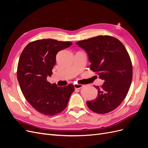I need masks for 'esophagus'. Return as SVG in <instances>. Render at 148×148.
Masks as SVG:
<instances>
[{"label": "esophagus", "mask_w": 148, "mask_h": 148, "mask_svg": "<svg viewBox=\"0 0 148 148\" xmlns=\"http://www.w3.org/2000/svg\"><path fill=\"white\" fill-rule=\"evenodd\" d=\"M73 86H74V88H76V89H79V88H82V87L83 86V85L79 84H73Z\"/></svg>", "instance_id": "obj_1"}]
</instances>
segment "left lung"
I'll use <instances>...</instances> for the list:
<instances>
[{
	"label": "left lung",
	"mask_w": 148,
	"mask_h": 148,
	"mask_svg": "<svg viewBox=\"0 0 148 148\" xmlns=\"http://www.w3.org/2000/svg\"><path fill=\"white\" fill-rule=\"evenodd\" d=\"M88 56L90 69L97 71L104 81L99 87L96 99L87 101L88 107L98 114L114 110L127 95L133 77L130 58L123 44L109 36H99L76 42Z\"/></svg>",
	"instance_id": "obj_1"
}]
</instances>
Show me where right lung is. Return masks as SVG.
<instances>
[{"label":"right lung","mask_w":148,"mask_h":148,"mask_svg":"<svg viewBox=\"0 0 148 148\" xmlns=\"http://www.w3.org/2000/svg\"><path fill=\"white\" fill-rule=\"evenodd\" d=\"M72 42L55 39H39L29 43L20 57L17 78L25 99L39 113L52 116L60 113L74 91L72 84L57 86L47 78L51 77L56 55Z\"/></svg>","instance_id":"1"}]
</instances>
